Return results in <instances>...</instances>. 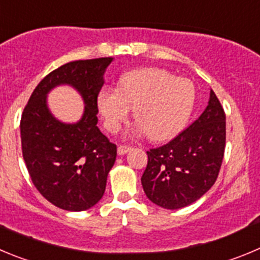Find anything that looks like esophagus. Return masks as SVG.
<instances>
[{"mask_svg": "<svg viewBox=\"0 0 260 260\" xmlns=\"http://www.w3.org/2000/svg\"><path fill=\"white\" fill-rule=\"evenodd\" d=\"M131 150V147L127 146V145H119L118 146V154L119 155H124L127 151Z\"/></svg>", "mask_w": 260, "mask_h": 260, "instance_id": "esophagus-1", "label": "esophagus"}]
</instances>
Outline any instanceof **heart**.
<instances>
[{"mask_svg": "<svg viewBox=\"0 0 260 260\" xmlns=\"http://www.w3.org/2000/svg\"><path fill=\"white\" fill-rule=\"evenodd\" d=\"M194 101V84L162 69L133 70L120 79L119 89L106 85L97 97L98 111L110 133L119 132L135 109L137 123L131 135H149L155 141L170 139L184 128Z\"/></svg>", "mask_w": 260, "mask_h": 260, "instance_id": "obj_1", "label": "heart"}]
</instances>
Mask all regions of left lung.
Wrapping results in <instances>:
<instances>
[{
  "mask_svg": "<svg viewBox=\"0 0 260 260\" xmlns=\"http://www.w3.org/2000/svg\"><path fill=\"white\" fill-rule=\"evenodd\" d=\"M224 150L225 113L211 90L197 120L166 145L146 151L141 182L147 198L170 210L191 205L216 181Z\"/></svg>",
  "mask_w": 260,
  "mask_h": 260,
  "instance_id": "obj_1",
  "label": "left lung"
}]
</instances>
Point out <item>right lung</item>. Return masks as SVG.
<instances>
[{
  "instance_id": "obj_1",
  "label": "right lung",
  "mask_w": 260,
  "mask_h": 260,
  "mask_svg": "<svg viewBox=\"0 0 260 260\" xmlns=\"http://www.w3.org/2000/svg\"><path fill=\"white\" fill-rule=\"evenodd\" d=\"M113 57L74 60L46 75L35 88L20 119L22 151L34 185L45 200L67 211H84L101 200L116 145L98 129L97 97ZM70 83L83 95V118L64 125L51 115L46 94Z\"/></svg>"
}]
</instances>
